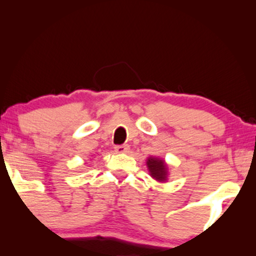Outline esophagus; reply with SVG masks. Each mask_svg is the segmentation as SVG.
Instances as JSON below:
<instances>
[{
    "instance_id": "1",
    "label": "esophagus",
    "mask_w": 256,
    "mask_h": 256,
    "mask_svg": "<svg viewBox=\"0 0 256 256\" xmlns=\"http://www.w3.org/2000/svg\"><path fill=\"white\" fill-rule=\"evenodd\" d=\"M115 152L118 154H127L129 152V146L128 144H122L115 146Z\"/></svg>"
}]
</instances>
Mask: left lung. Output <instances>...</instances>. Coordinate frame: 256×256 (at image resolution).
Returning a JSON list of instances; mask_svg holds the SVG:
<instances>
[{"mask_svg":"<svg viewBox=\"0 0 256 256\" xmlns=\"http://www.w3.org/2000/svg\"><path fill=\"white\" fill-rule=\"evenodd\" d=\"M146 166L150 172V176L158 182H166L168 180V166L164 160L157 157H149L146 160Z\"/></svg>","mask_w":256,"mask_h":256,"instance_id":"left-lung-1","label":"left lung"}]
</instances>
